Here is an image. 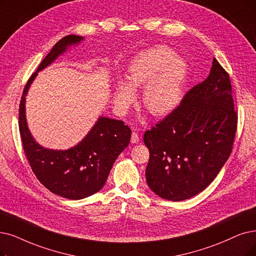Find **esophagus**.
<instances>
[{"label": "esophagus", "mask_w": 256, "mask_h": 256, "mask_svg": "<svg viewBox=\"0 0 256 256\" xmlns=\"http://www.w3.org/2000/svg\"><path fill=\"white\" fill-rule=\"evenodd\" d=\"M138 140H140L138 134H136V132H132V134H131V142H132V144H136V142H138Z\"/></svg>", "instance_id": "obj_1"}]
</instances>
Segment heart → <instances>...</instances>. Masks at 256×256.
I'll list each match as a JSON object with an SVG mask.
<instances>
[{
    "label": "heart",
    "instance_id": "obj_1",
    "mask_svg": "<svg viewBox=\"0 0 256 256\" xmlns=\"http://www.w3.org/2000/svg\"><path fill=\"white\" fill-rule=\"evenodd\" d=\"M187 64L166 46H156L138 54L128 66L126 80H118L114 100L125 112L136 100V91L144 87L142 103L152 114L164 116L174 109L180 100Z\"/></svg>",
    "mask_w": 256,
    "mask_h": 256
}]
</instances>
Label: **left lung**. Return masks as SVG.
Here are the masks:
<instances>
[{
  "label": "left lung",
  "instance_id": "8db88e82",
  "mask_svg": "<svg viewBox=\"0 0 256 256\" xmlns=\"http://www.w3.org/2000/svg\"><path fill=\"white\" fill-rule=\"evenodd\" d=\"M236 125L229 74L214 58L208 78L189 90L165 120L145 132L149 188L173 202L206 189L230 156Z\"/></svg>",
  "mask_w": 256,
  "mask_h": 256
}]
</instances>
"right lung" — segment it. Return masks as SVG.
Wrapping results in <instances>:
<instances>
[{
    "mask_svg": "<svg viewBox=\"0 0 256 256\" xmlns=\"http://www.w3.org/2000/svg\"><path fill=\"white\" fill-rule=\"evenodd\" d=\"M83 36L70 34L50 50L27 82L20 104L18 127L23 148L36 178L49 191L69 200H83L100 191L116 158L129 145L131 130L124 122L100 116L86 136L66 150L40 146L30 132L26 120V96L40 71L47 68L67 50L78 45Z\"/></svg>",
    "mask_w": 256,
    "mask_h": 256,
    "instance_id": "obj_1",
    "label": "right lung"
}]
</instances>
